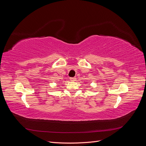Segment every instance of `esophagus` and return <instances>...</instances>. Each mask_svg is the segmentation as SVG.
Returning <instances> with one entry per match:
<instances>
[{"label":"esophagus","mask_w":146,"mask_h":146,"mask_svg":"<svg viewBox=\"0 0 146 146\" xmlns=\"http://www.w3.org/2000/svg\"><path fill=\"white\" fill-rule=\"evenodd\" d=\"M69 79H70V81H76V77H70Z\"/></svg>","instance_id":"esophagus-1"}]
</instances>
